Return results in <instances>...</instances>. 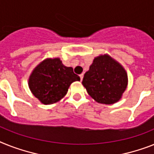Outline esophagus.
I'll list each match as a JSON object with an SVG mask.
<instances>
[{"mask_svg": "<svg viewBox=\"0 0 154 154\" xmlns=\"http://www.w3.org/2000/svg\"><path fill=\"white\" fill-rule=\"evenodd\" d=\"M79 77H80V79H81V81H82V79H83V74H82H82H81L79 75Z\"/></svg>", "mask_w": 154, "mask_h": 154, "instance_id": "34e87169", "label": "esophagus"}]
</instances>
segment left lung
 Masks as SVG:
<instances>
[{
	"mask_svg": "<svg viewBox=\"0 0 154 154\" xmlns=\"http://www.w3.org/2000/svg\"><path fill=\"white\" fill-rule=\"evenodd\" d=\"M89 95L100 104L112 105L121 99L128 83L124 68L109 54L94 57L82 82Z\"/></svg>",
	"mask_w": 154,
	"mask_h": 154,
	"instance_id": "8db88e82",
	"label": "left lung"
}]
</instances>
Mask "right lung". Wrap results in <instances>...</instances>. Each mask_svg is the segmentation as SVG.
<instances>
[{"instance_id":"obj_1","label":"right lung","mask_w":154,"mask_h":154,"mask_svg":"<svg viewBox=\"0 0 154 154\" xmlns=\"http://www.w3.org/2000/svg\"><path fill=\"white\" fill-rule=\"evenodd\" d=\"M80 81L72 67H66L59 57L46 58L38 64L30 75L28 86L34 97L44 105L61 100L70 85Z\"/></svg>"}]
</instances>
